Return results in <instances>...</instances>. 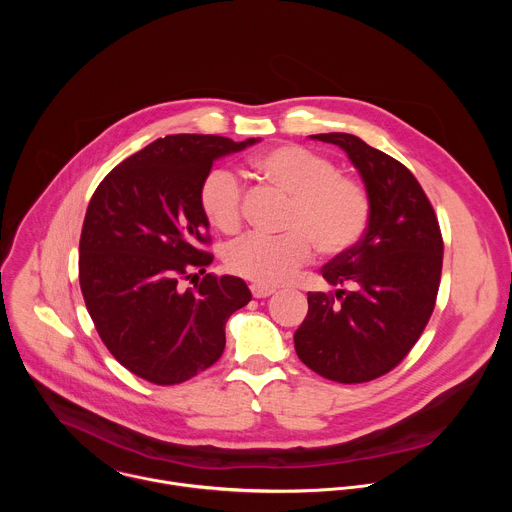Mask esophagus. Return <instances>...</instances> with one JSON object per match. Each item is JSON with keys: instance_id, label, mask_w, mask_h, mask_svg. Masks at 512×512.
<instances>
[{"instance_id": "34e87169", "label": "esophagus", "mask_w": 512, "mask_h": 512, "mask_svg": "<svg viewBox=\"0 0 512 512\" xmlns=\"http://www.w3.org/2000/svg\"><path fill=\"white\" fill-rule=\"evenodd\" d=\"M275 291V287H269V285H261V283H251V294L253 298H267L271 296Z\"/></svg>"}]
</instances>
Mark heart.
<instances>
[{"mask_svg": "<svg viewBox=\"0 0 512 512\" xmlns=\"http://www.w3.org/2000/svg\"><path fill=\"white\" fill-rule=\"evenodd\" d=\"M253 174L289 194L283 235H249L227 249V267L261 285H277L312 259L314 245L326 257L350 251L371 221V196L356 178L298 143L269 148L249 162ZM208 223L221 233L243 225L245 190L227 170L208 172L198 190Z\"/></svg>", "mask_w": 512, "mask_h": 512, "instance_id": "heart-1", "label": "heart"}]
</instances>
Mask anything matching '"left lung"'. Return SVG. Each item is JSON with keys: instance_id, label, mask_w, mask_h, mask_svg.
<instances>
[{"instance_id": "8db88e82", "label": "left lung", "mask_w": 512, "mask_h": 512, "mask_svg": "<svg viewBox=\"0 0 512 512\" xmlns=\"http://www.w3.org/2000/svg\"><path fill=\"white\" fill-rule=\"evenodd\" d=\"M314 139L340 145L371 196L362 239L322 267L340 289L310 291L296 352L324 379L354 385L393 371L425 330L442 279L444 239L417 178L350 133Z\"/></svg>"}]
</instances>
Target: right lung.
I'll return each mask as SVG.
<instances>
[{
	"mask_svg": "<svg viewBox=\"0 0 512 512\" xmlns=\"http://www.w3.org/2000/svg\"><path fill=\"white\" fill-rule=\"evenodd\" d=\"M253 143L160 137L115 166L89 202L79 243L83 298L103 344L143 381L180 385L212 367L227 320L251 302L243 279L206 273L212 241L198 190L216 158Z\"/></svg>",
	"mask_w": 512,
	"mask_h": 512,
	"instance_id": "right-lung-1",
	"label": "right lung"
}]
</instances>
